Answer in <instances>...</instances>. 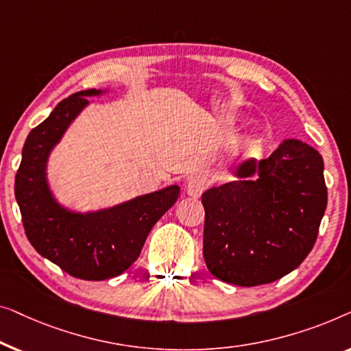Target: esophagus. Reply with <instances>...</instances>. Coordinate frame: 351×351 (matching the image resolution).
<instances>
[{"mask_svg": "<svg viewBox=\"0 0 351 351\" xmlns=\"http://www.w3.org/2000/svg\"><path fill=\"white\" fill-rule=\"evenodd\" d=\"M205 187H206L205 180H202V178H194V180H191L189 182H187L186 192L191 197H200L202 192L205 191Z\"/></svg>", "mask_w": 351, "mask_h": 351, "instance_id": "1", "label": "esophagus"}]
</instances>
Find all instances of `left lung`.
<instances>
[{"instance_id":"obj_1","label":"left lung","mask_w":351,"mask_h":351,"mask_svg":"<svg viewBox=\"0 0 351 351\" xmlns=\"http://www.w3.org/2000/svg\"><path fill=\"white\" fill-rule=\"evenodd\" d=\"M232 181L202 195L204 258L216 278L237 286L272 283L293 272L317 241L328 205L323 157L286 140L267 159L248 160Z\"/></svg>"}]
</instances>
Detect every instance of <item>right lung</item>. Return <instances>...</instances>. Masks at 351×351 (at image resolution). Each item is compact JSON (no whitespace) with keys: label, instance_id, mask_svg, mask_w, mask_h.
I'll return each mask as SVG.
<instances>
[{"label":"right lung","instance_id":"right-lung-1","mask_svg":"<svg viewBox=\"0 0 351 351\" xmlns=\"http://www.w3.org/2000/svg\"><path fill=\"white\" fill-rule=\"evenodd\" d=\"M88 88L70 95L28 133L16 175V200L25 235L39 254L75 278L100 281L117 276L141 253L152 226L175 205L180 187L170 186L116 208L76 215L60 208L46 182V159L75 116L87 105Z\"/></svg>","mask_w":351,"mask_h":351}]
</instances>
